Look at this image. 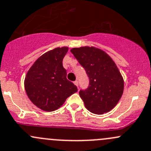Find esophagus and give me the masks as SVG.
Returning <instances> with one entry per match:
<instances>
[{
	"instance_id": "obj_1",
	"label": "esophagus",
	"mask_w": 151,
	"mask_h": 151,
	"mask_svg": "<svg viewBox=\"0 0 151 151\" xmlns=\"http://www.w3.org/2000/svg\"><path fill=\"white\" fill-rule=\"evenodd\" d=\"M73 83H74V84H75L76 86L78 87V81H74Z\"/></svg>"
}]
</instances>
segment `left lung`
Here are the masks:
<instances>
[{
  "label": "left lung",
  "instance_id": "8db88e82",
  "mask_svg": "<svg viewBox=\"0 0 151 151\" xmlns=\"http://www.w3.org/2000/svg\"><path fill=\"white\" fill-rule=\"evenodd\" d=\"M70 52L89 80L86 89L79 91L85 107L98 115L111 110L124 91V80L114 62L106 53L94 47L73 48Z\"/></svg>",
  "mask_w": 151,
  "mask_h": 151
}]
</instances>
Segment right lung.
I'll use <instances>...</instances> for the list:
<instances>
[{
	"mask_svg": "<svg viewBox=\"0 0 151 151\" xmlns=\"http://www.w3.org/2000/svg\"><path fill=\"white\" fill-rule=\"evenodd\" d=\"M68 47L57 48L45 53L27 72L24 88L31 102L45 111H54L63 105L68 97L78 91L67 79L63 60Z\"/></svg>",
	"mask_w": 151,
	"mask_h": 151,
	"instance_id": "1",
	"label": "right lung"
}]
</instances>
